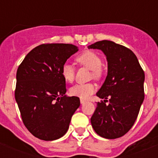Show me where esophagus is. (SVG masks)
<instances>
[{
	"label": "esophagus",
	"instance_id": "1",
	"mask_svg": "<svg viewBox=\"0 0 158 158\" xmlns=\"http://www.w3.org/2000/svg\"><path fill=\"white\" fill-rule=\"evenodd\" d=\"M80 101H81V104H85V103L86 100H84V99H81Z\"/></svg>",
	"mask_w": 158,
	"mask_h": 158
}]
</instances>
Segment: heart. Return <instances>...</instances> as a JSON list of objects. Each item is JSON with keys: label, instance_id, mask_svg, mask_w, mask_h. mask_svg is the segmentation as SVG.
Returning <instances> with one entry per match:
<instances>
[{"label": "heart", "instance_id": "obj_1", "mask_svg": "<svg viewBox=\"0 0 158 158\" xmlns=\"http://www.w3.org/2000/svg\"><path fill=\"white\" fill-rule=\"evenodd\" d=\"M77 62L88 67L92 70V75L95 79H100L103 74L101 69L102 59L99 54L91 51H85L79 54L76 58ZM61 74L66 82H72L74 79L75 70L71 64L65 62L61 69ZM96 90L93 84H77L69 89V93L72 96H77L81 99H87Z\"/></svg>", "mask_w": 158, "mask_h": 158}]
</instances>
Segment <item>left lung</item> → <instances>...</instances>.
I'll use <instances>...</instances> for the list:
<instances>
[{
  "label": "left lung",
  "mask_w": 158,
  "mask_h": 158,
  "mask_svg": "<svg viewBox=\"0 0 158 158\" xmlns=\"http://www.w3.org/2000/svg\"><path fill=\"white\" fill-rule=\"evenodd\" d=\"M88 48L101 50L107 61L105 81L96 93L104 100L96 104L92 126L103 138L118 139L131 130L139 115L145 97L144 71L136 55L124 46L102 40Z\"/></svg>",
  "instance_id": "8db88e82"
}]
</instances>
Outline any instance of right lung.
<instances>
[{
  "label": "right lung",
  "instance_id": "obj_1",
  "mask_svg": "<svg viewBox=\"0 0 158 158\" xmlns=\"http://www.w3.org/2000/svg\"><path fill=\"white\" fill-rule=\"evenodd\" d=\"M78 51L73 44L47 43L26 55L16 72L15 98L22 120L38 139L53 141L63 136L80 106L77 96H67L61 69Z\"/></svg>",
  "mask_w": 158,
  "mask_h": 158
}]
</instances>
